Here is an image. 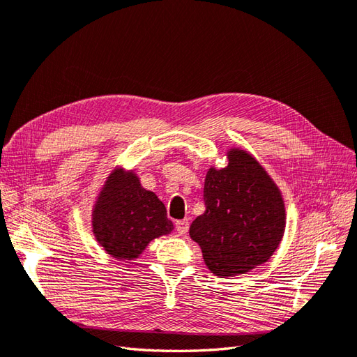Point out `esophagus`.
<instances>
[{"label":"esophagus","instance_id":"obj_1","mask_svg":"<svg viewBox=\"0 0 357 357\" xmlns=\"http://www.w3.org/2000/svg\"><path fill=\"white\" fill-rule=\"evenodd\" d=\"M176 229L180 235H185L189 231V220L188 219H183V220H177L176 222Z\"/></svg>","mask_w":357,"mask_h":357}]
</instances>
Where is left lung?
Returning <instances> with one entry per match:
<instances>
[{
    "label": "left lung",
    "mask_w": 357,
    "mask_h": 357,
    "mask_svg": "<svg viewBox=\"0 0 357 357\" xmlns=\"http://www.w3.org/2000/svg\"><path fill=\"white\" fill-rule=\"evenodd\" d=\"M228 165L204 181L205 211L192 222L205 265L219 277L248 273L274 255L286 228L282 192L245 150L231 149Z\"/></svg>",
    "instance_id": "obj_1"
}]
</instances>
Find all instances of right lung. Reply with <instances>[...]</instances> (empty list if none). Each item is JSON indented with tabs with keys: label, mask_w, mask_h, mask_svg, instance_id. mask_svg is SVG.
I'll list each match as a JSON object with an SVG mask.
<instances>
[{
	"label": "right lung",
	"mask_w": 357,
	"mask_h": 357,
	"mask_svg": "<svg viewBox=\"0 0 357 357\" xmlns=\"http://www.w3.org/2000/svg\"><path fill=\"white\" fill-rule=\"evenodd\" d=\"M172 228L164 202L142 186L134 171H112L92 210L93 235L107 253L134 261L150 241Z\"/></svg>",
	"instance_id": "right-lung-1"
}]
</instances>
